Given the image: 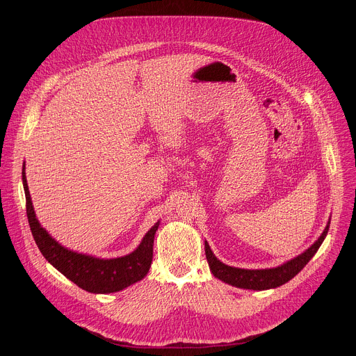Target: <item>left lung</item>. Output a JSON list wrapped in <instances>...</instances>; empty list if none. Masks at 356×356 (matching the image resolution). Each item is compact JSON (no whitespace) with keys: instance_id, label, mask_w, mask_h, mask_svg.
<instances>
[{"instance_id":"1","label":"left lung","mask_w":356,"mask_h":356,"mask_svg":"<svg viewBox=\"0 0 356 356\" xmlns=\"http://www.w3.org/2000/svg\"><path fill=\"white\" fill-rule=\"evenodd\" d=\"M330 228V221L320 235V238L309 248L304 250L301 255L287 261L286 264L277 266V268H270V269H241V268H234L222 264L216 258L213 253L209 242L206 241V257L207 262L210 266L211 273L231 284L239 289H249V290H268V289H275L279 287L289 280H291L304 266L309 264V261L316 255V252L321 246L323 241L327 236Z\"/></svg>"}]
</instances>
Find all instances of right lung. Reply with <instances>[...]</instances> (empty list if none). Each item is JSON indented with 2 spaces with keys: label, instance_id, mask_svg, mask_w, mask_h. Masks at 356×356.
<instances>
[{
  "label": "right lung",
  "instance_id": "obj_1",
  "mask_svg": "<svg viewBox=\"0 0 356 356\" xmlns=\"http://www.w3.org/2000/svg\"><path fill=\"white\" fill-rule=\"evenodd\" d=\"M22 183L26 198V216L33 239L44 259L55 266L69 280L86 291L107 294L120 291L142 280L150 268L154 258V239L159 222L152 227L143 236L139 246L125 257L114 259H99L84 253L73 252L62 246L40 227L33 211L32 200L25 176V163L22 168Z\"/></svg>",
  "mask_w": 356,
  "mask_h": 356
}]
</instances>
